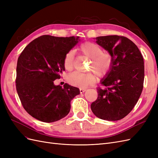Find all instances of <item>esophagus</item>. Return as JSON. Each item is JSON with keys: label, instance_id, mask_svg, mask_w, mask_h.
Returning <instances> with one entry per match:
<instances>
[{"label": "esophagus", "instance_id": "esophagus-1", "mask_svg": "<svg viewBox=\"0 0 158 158\" xmlns=\"http://www.w3.org/2000/svg\"><path fill=\"white\" fill-rule=\"evenodd\" d=\"M85 92V89H83V88H80V94H82V93H84V92Z\"/></svg>", "mask_w": 158, "mask_h": 158}]
</instances>
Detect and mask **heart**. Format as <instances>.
Wrapping results in <instances>:
<instances>
[{
  "label": "heart",
  "mask_w": 158,
  "mask_h": 158,
  "mask_svg": "<svg viewBox=\"0 0 158 158\" xmlns=\"http://www.w3.org/2000/svg\"><path fill=\"white\" fill-rule=\"evenodd\" d=\"M81 53L91 59L88 69L93 71L98 77L106 76L111 69L113 64L112 56L109 52H103L102 48L92 42H85L79 47ZM74 52L70 51L64 57L63 65L66 70H71L74 67ZM95 75L89 72L87 73L75 71L68 76V82L73 85L85 88L95 81Z\"/></svg>",
  "instance_id": "b5f03b06"
}]
</instances>
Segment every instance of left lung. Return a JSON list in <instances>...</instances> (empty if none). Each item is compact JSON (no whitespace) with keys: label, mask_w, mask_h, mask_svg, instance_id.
Instances as JSON below:
<instances>
[{"label":"left lung","mask_w":158,"mask_h":158,"mask_svg":"<svg viewBox=\"0 0 158 158\" xmlns=\"http://www.w3.org/2000/svg\"><path fill=\"white\" fill-rule=\"evenodd\" d=\"M95 40L112 56L113 64L101 80L106 87L97 89L98 97L91 109L103 120H121L132 111L142 92L144 59L138 47L127 37L107 35Z\"/></svg>","instance_id":"left-lung-1"}]
</instances>
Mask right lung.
<instances>
[{"instance_id":"add662e5","label":"right lung","mask_w":158,"mask_h":158,"mask_svg":"<svg viewBox=\"0 0 158 158\" xmlns=\"http://www.w3.org/2000/svg\"><path fill=\"white\" fill-rule=\"evenodd\" d=\"M80 41L79 37L44 35L30 43L18 57L16 90L26 111L37 120L52 123L66 117L70 102L80 94L78 88L54 80L64 71L65 55Z\"/></svg>"}]
</instances>
